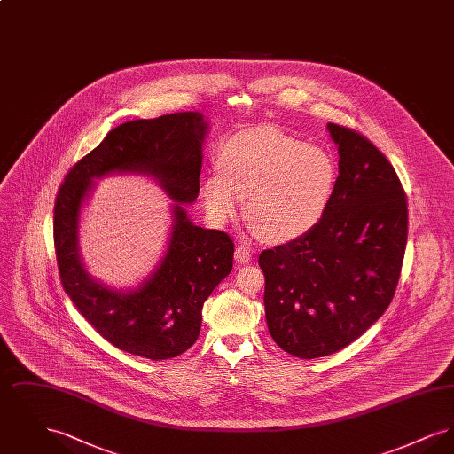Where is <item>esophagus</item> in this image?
<instances>
[{
    "label": "esophagus",
    "instance_id": "34e87169",
    "mask_svg": "<svg viewBox=\"0 0 454 454\" xmlns=\"http://www.w3.org/2000/svg\"><path fill=\"white\" fill-rule=\"evenodd\" d=\"M235 260L238 263H248L252 260V252L245 245H238L235 250Z\"/></svg>",
    "mask_w": 454,
    "mask_h": 454
}]
</instances>
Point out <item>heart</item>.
Instances as JSON below:
<instances>
[{
  "label": "heart",
  "mask_w": 454,
  "mask_h": 454,
  "mask_svg": "<svg viewBox=\"0 0 454 454\" xmlns=\"http://www.w3.org/2000/svg\"><path fill=\"white\" fill-rule=\"evenodd\" d=\"M221 172L202 185L204 204L216 223L241 211L262 237L287 243L308 235L325 216L337 182L328 153L301 139L267 129L231 136L219 150Z\"/></svg>",
  "instance_id": "obj_1"
}]
</instances>
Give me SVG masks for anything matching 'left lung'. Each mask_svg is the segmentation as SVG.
Wrapping results in <instances>:
<instances>
[{"instance_id":"1","label":"left lung","mask_w":454,"mask_h":454,"mask_svg":"<svg viewBox=\"0 0 454 454\" xmlns=\"http://www.w3.org/2000/svg\"><path fill=\"white\" fill-rule=\"evenodd\" d=\"M326 128L339 148V176L325 216L259 257L269 332L301 359L344 348L385 313L409 233L407 195L387 156L354 129Z\"/></svg>"}]
</instances>
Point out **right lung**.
<instances>
[{"label":"right lung","instance_id":"1","mask_svg":"<svg viewBox=\"0 0 454 454\" xmlns=\"http://www.w3.org/2000/svg\"><path fill=\"white\" fill-rule=\"evenodd\" d=\"M206 132L199 112L121 124L73 165L56 197L54 247L66 294L106 340L132 356L161 361L194 346L204 301L233 269V239L195 226L184 209L199 194ZM108 172L152 174L174 199L168 254L153 276L128 294L95 282L79 257L81 206L92 178Z\"/></svg>","mask_w":454,"mask_h":454}]
</instances>
